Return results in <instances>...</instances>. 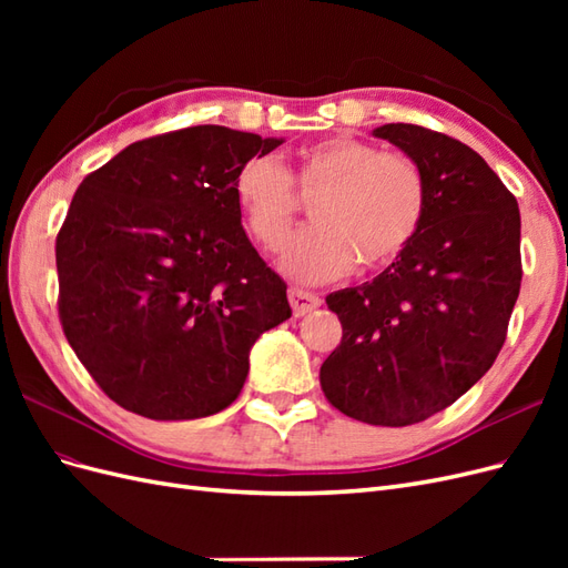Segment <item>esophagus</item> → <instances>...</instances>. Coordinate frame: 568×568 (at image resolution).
I'll list each match as a JSON object with an SVG mask.
<instances>
[{"label":"esophagus","instance_id":"esophagus-1","mask_svg":"<svg viewBox=\"0 0 568 568\" xmlns=\"http://www.w3.org/2000/svg\"><path fill=\"white\" fill-rule=\"evenodd\" d=\"M288 303L291 307H294V315L301 317L305 313L315 311V307L322 305V298L317 294H313V291H303V288H288Z\"/></svg>","mask_w":568,"mask_h":568}]
</instances>
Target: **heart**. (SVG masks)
<instances>
[{"instance_id":"b5f03b06","label":"heart","mask_w":568,"mask_h":568,"mask_svg":"<svg viewBox=\"0 0 568 568\" xmlns=\"http://www.w3.org/2000/svg\"><path fill=\"white\" fill-rule=\"evenodd\" d=\"M301 199L313 201L315 227L301 232L282 267L301 282H329L357 261L382 270L415 244L428 186L424 170L400 151H382L355 136H329L296 153L288 170L272 156L248 159L234 178L246 230L267 251H280L298 220Z\"/></svg>"}]
</instances>
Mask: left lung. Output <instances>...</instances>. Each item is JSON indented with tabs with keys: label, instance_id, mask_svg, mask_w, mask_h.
I'll use <instances>...</instances> for the list:
<instances>
[{
	"label": "left lung",
	"instance_id": "obj_1",
	"mask_svg": "<svg viewBox=\"0 0 568 568\" xmlns=\"http://www.w3.org/2000/svg\"><path fill=\"white\" fill-rule=\"evenodd\" d=\"M374 136L419 163L428 209L398 261L326 296L343 336L320 384L351 419L407 426L453 405L493 367L521 288V215L503 180L459 140L407 123Z\"/></svg>",
	"mask_w": 568,
	"mask_h": 568
}]
</instances>
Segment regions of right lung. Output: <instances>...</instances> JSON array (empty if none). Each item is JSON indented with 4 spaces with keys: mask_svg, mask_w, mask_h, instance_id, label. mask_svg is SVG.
Returning a JSON list of instances; mask_svg holds the SVG:
<instances>
[{
    "mask_svg": "<svg viewBox=\"0 0 568 568\" xmlns=\"http://www.w3.org/2000/svg\"><path fill=\"white\" fill-rule=\"evenodd\" d=\"M284 140L222 125L149 136L82 180L57 236L59 320L113 403L159 422L236 400L255 338L291 317L234 178Z\"/></svg>",
    "mask_w": 568,
    "mask_h": 568,
    "instance_id": "right-lung-1",
    "label": "right lung"
}]
</instances>
